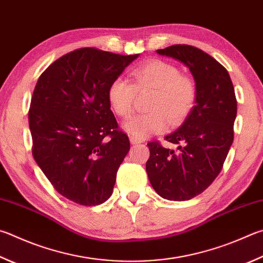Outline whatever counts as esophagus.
Returning a JSON list of instances; mask_svg holds the SVG:
<instances>
[{"mask_svg":"<svg viewBox=\"0 0 263 263\" xmlns=\"http://www.w3.org/2000/svg\"><path fill=\"white\" fill-rule=\"evenodd\" d=\"M130 142L132 145H137V144H140L141 140L137 139V138H135V137H130Z\"/></svg>","mask_w":263,"mask_h":263,"instance_id":"esophagus-1","label":"esophagus"}]
</instances>
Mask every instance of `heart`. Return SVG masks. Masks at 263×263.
I'll return each instance as SVG.
<instances>
[{
	"instance_id": "1",
	"label": "heart",
	"mask_w": 263,
	"mask_h": 263,
	"mask_svg": "<svg viewBox=\"0 0 263 263\" xmlns=\"http://www.w3.org/2000/svg\"><path fill=\"white\" fill-rule=\"evenodd\" d=\"M131 84L125 78L114 79L108 88V101L119 117L131 116L138 92L155 90L149 110L135 116L123 124L131 137L145 139L159 135L168 127L169 121L178 124L189 115L197 98V87L192 79L181 76L177 66L162 60H153L132 72Z\"/></svg>"
}]
</instances>
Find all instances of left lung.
I'll use <instances>...</instances> for the list:
<instances>
[{
	"instance_id": "obj_1",
	"label": "left lung",
	"mask_w": 263,
	"mask_h": 263,
	"mask_svg": "<svg viewBox=\"0 0 263 263\" xmlns=\"http://www.w3.org/2000/svg\"><path fill=\"white\" fill-rule=\"evenodd\" d=\"M183 63L192 73L197 98L178 130L165 137L178 152L148 142L146 171L155 192L171 201L202 193L221 173L233 141L237 116L235 88L227 69L206 52L187 45L156 50Z\"/></svg>"
}]
</instances>
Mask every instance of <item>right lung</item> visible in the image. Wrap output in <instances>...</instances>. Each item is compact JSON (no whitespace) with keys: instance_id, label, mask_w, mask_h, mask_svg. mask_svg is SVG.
<instances>
[{"instance_id":"right-lung-1","label":"right lung","mask_w":263,"mask_h":263,"mask_svg":"<svg viewBox=\"0 0 263 263\" xmlns=\"http://www.w3.org/2000/svg\"><path fill=\"white\" fill-rule=\"evenodd\" d=\"M138 56L77 49L51 63L35 85L28 112L33 157L76 203L98 206L112 194L130 141L118 130L108 88Z\"/></svg>"}]
</instances>
